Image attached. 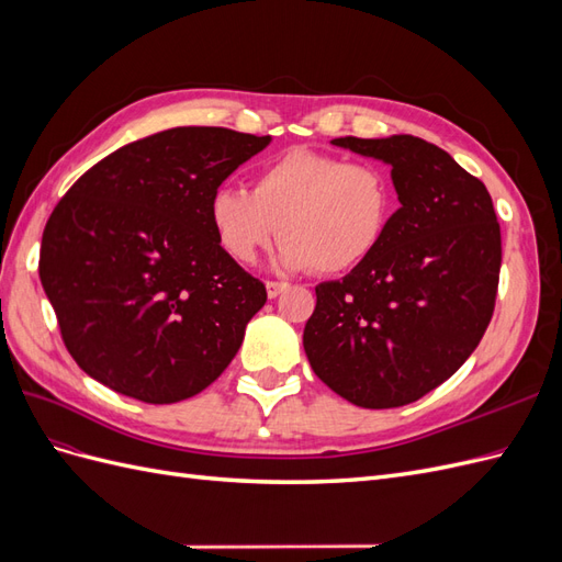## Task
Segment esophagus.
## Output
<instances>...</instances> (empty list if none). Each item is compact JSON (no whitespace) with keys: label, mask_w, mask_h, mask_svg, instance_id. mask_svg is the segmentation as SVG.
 I'll return each instance as SVG.
<instances>
[{"label":"esophagus","mask_w":562,"mask_h":562,"mask_svg":"<svg viewBox=\"0 0 562 562\" xmlns=\"http://www.w3.org/2000/svg\"><path fill=\"white\" fill-rule=\"evenodd\" d=\"M285 288H288V283H281V281H267V297H269V300L279 297L281 293H285Z\"/></svg>","instance_id":"1"}]
</instances>
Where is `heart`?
Instances as JSON below:
<instances>
[{"label": "heart", "mask_w": 562, "mask_h": 562, "mask_svg": "<svg viewBox=\"0 0 562 562\" xmlns=\"http://www.w3.org/2000/svg\"><path fill=\"white\" fill-rule=\"evenodd\" d=\"M394 206V187L382 168L291 149L255 173L250 194L215 190L209 220L215 241L236 262L258 258L281 225L279 267L345 274L380 248Z\"/></svg>", "instance_id": "heart-1"}]
</instances>
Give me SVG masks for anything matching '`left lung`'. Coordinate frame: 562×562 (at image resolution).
<instances>
[{
  "mask_svg": "<svg viewBox=\"0 0 562 562\" xmlns=\"http://www.w3.org/2000/svg\"><path fill=\"white\" fill-rule=\"evenodd\" d=\"M391 166L401 209L380 248L316 285L302 345L316 378L353 405H407L479 347L495 312L502 232L485 184L415 135L335 138Z\"/></svg>",
  "mask_w": 562,
  "mask_h": 562,
  "instance_id": "left-lung-1",
  "label": "left lung"
}]
</instances>
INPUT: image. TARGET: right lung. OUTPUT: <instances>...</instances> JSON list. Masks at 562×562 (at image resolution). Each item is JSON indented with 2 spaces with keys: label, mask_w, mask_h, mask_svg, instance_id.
Masks as SVG:
<instances>
[{
  "label": "right lung",
  "mask_w": 562,
  "mask_h": 562,
  "mask_svg": "<svg viewBox=\"0 0 562 562\" xmlns=\"http://www.w3.org/2000/svg\"><path fill=\"white\" fill-rule=\"evenodd\" d=\"M269 143L217 126L168 128L98 161L60 199L40 279L89 378L164 405L223 375L267 291L215 241L209 203Z\"/></svg>",
  "instance_id": "obj_1"
}]
</instances>
